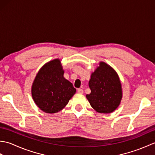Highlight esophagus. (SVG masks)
<instances>
[{"mask_svg": "<svg viewBox=\"0 0 155 155\" xmlns=\"http://www.w3.org/2000/svg\"><path fill=\"white\" fill-rule=\"evenodd\" d=\"M77 92H78V93H80V94H83L84 93V91L83 89H82V88H78V89L77 90Z\"/></svg>", "mask_w": 155, "mask_h": 155, "instance_id": "1", "label": "esophagus"}]
</instances>
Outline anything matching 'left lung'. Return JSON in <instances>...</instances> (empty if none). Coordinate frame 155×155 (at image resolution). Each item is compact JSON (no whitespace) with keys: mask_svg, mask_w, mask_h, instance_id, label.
Here are the masks:
<instances>
[{"mask_svg":"<svg viewBox=\"0 0 155 155\" xmlns=\"http://www.w3.org/2000/svg\"><path fill=\"white\" fill-rule=\"evenodd\" d=\"M91 93L87 94L90 104L101 113H110L118 107L122 98L121 84L113 68L100 62L88 83Z\"/></svg>","mask_w":155,"mask_h":155,"instance_id":"8db88e82","label":"left lung"}]
</instances>
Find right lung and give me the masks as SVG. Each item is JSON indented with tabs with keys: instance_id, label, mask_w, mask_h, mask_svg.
<instances>
[{
	"instance_id": "obj_1",
	"label": "right lung",
	"mask_w": 155,
	"mask_h": 155,
	"mask_svg": "<svg viewBox=\"0 0 155 155\" xmlns=\"http://www.w3.org/2000/svg\"><path fill=\"white\" fill-rule=\"evenodd\" d=\"M58 59L45 64L32 84V96L36 104L47 113L61 110L76 93L73 85L65 79Z\"/></svg>"
}]
</instances>
